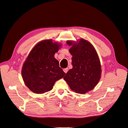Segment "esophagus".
<instances>
[{
  "mask_svg": "<svg viewBox=\"0 0 128 128\" xmlns=\"http://www.w3.org/2000/svg\"><path fill=\"white\" fill-rule=\"evenodd\" d=\"M68 68L64 69V72L65 73H67V72H68Z\"/></svg>",
  "mask_w": 128,
  "mask_h": 128,
  "instance_id": "obj_1",
  "label": "esophagus"
}]
</instances>
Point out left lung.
<instances>
[{"label": "left lung", "mask_w": 128, "mask_h": 128, "mask_svg": "<svg viewBox=\"0 0 128 128\" xmlns=\"http://www.w3.org/2000/svg\"><path fill=\"white\" fill-rule=\"evenodd\" d=\"M72 45L69 52L72 56V68L64 77L71 90L85 94L94 88L100 80L102 69L99 57L94 48L86 40L81 39L78 44L67 41Z\"/></svg>", "instance_id": "obj_1"}]
</instances>
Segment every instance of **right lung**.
<instances>
[{
  "mask_svg": "<svg viewBox=\"0 0 128 128\" xmlns=\"http://www.w3.org/2000/svg\"><path fill=\"white\" fill-rule=\"evenodd\" d=\"M60 45L45 40L38 43L30 52L23 66L22 75L30 90L36 94L51 91L56 81L65 75L54 56Z\"/></svg>",
  "mask_w": 128,
  "mask_h": 128,
  "instance_id": "add662e5",
  "label": "right lung"
}]
</instances>
